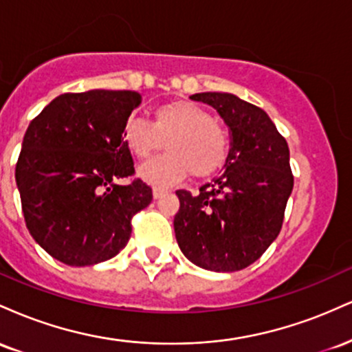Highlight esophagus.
<instances>
[{
	"label": "esophagus",
	"instance_id": "1",
	"mask_svg": "<svg viewBox=\"0 0 352 352\" xmlns=\"http://www.w3.org/2000/svg\"><path fill=\"white\" fill-rule=\"evenodd\" d=\"M165 193H167V190H164V188H159V187H153L152 188L153 199H160V197L165 195Z\"/></svg>",
	"mask_w": 352,
	"mask_h": 352
}]
</instances>
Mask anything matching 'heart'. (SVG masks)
<instances>
[{
    "label": "heart",
    "instance_id": "obj_1",
    "mask_svg": "<svg viewBox=\"0 0 352 352\" xmlns=\"http://www.w3.org/2000/svg\"><path fill=\"white\" fill-rule=\"evenodd\" d=\"M122 137L137 160H148L167 144L170 152L139 172L145 182L159 187L179 184L188 173L195 179L215 175L228 162L232 148L227 129L215 122L212 112L190 100L155 107L152 122L131 117L124 124Z\"/></svg>",
    "mask_w": 352,
    "mask_h": 352
}]
</instances>
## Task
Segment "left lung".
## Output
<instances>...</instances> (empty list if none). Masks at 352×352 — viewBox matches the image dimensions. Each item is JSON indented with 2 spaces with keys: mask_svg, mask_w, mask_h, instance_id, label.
<instances>
[{
  "mask_svg": "<svg viewBox=\"0 0 352 352\" xmlns=\"http://www.w3.org/2000/svg\"><path fill=\"white\" fill-rule=\"evenodd\" d=\"M232 131L225 170L192 195L177 190L173 220L182 253L210 272H240L266 252L280 233L293 190L289 148L263 109L228 92H201Z\"/></svg>",
  "mask_w": 352,
  "mask_h": 352,
  "instance_id": "obj_1",
  "label": "left lung"
}]
</instances>
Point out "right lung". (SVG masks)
<instances>
[{
    "mask_svg": "<svg viewBox=\"0 0 352 352\" xmlns=\"http://www.w3.org/2000/svg\"><path fill=\"white\" fill-rule=\"evenodd\" d=\"M140 104L134 91L66 92L28 125L16 185L36 243L69 266L111 260L127 245L132 218L152 201L134 175L122 129Z\"/></svg>",
    "mask_w": 352,
    "mask_h": 352,
    "instance_id": "right-lung-1",
    "label": "right lung"
}]
</instances>
